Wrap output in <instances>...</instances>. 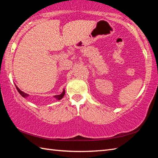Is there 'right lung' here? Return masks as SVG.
<instances>
[{
  "mask_svg": "<svg viewBox=\"0 0 158 158\" xmlns=\"http://www.w3.org/2000/svg\"><path fill=\"white\" fill-rule=\"evenodd\" d=\"M16 88H17V90H18V92L19 93V94L22 96V97H23V98H26V97H28V94H26V93H23V91H21V90L19 89V88L17 86V85H16ZM65 95V90H63V93H61V94H60V95H55L54 97H55V98H56L57 100H60V99H62L63 98V96Z\"/></svg>",
  "mask_w": 158,
  "mask_h": 158,
  "instance_id": "add662e5",
  "label": "right lung"
}]
</instances>
